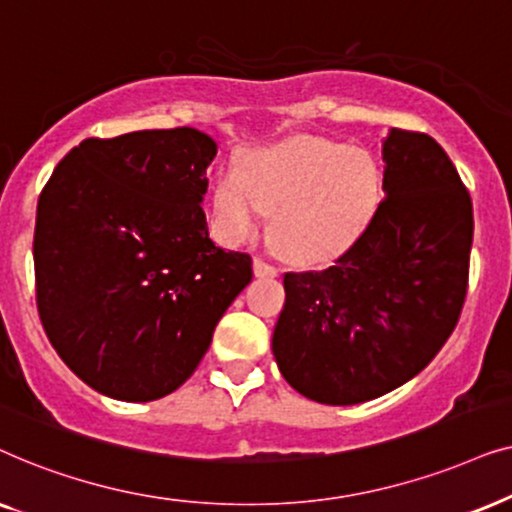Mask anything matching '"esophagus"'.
I'll list each match as a JSON object with an SVG mask.
<instances>
[{
    "instance_id": "34e87169",
    "label": "esophagus",
    "mask_w": 512,
    "mask_h": 512,
    "mask_svg": "<svg viewBox=\"0 0 512 512\" xmlns=\"http://www.w3.org/2000/svg\"><path fill=\"white\" fill-rule=\"evenodd\" d=\"M252 271H255L257 278H274L278 274L276 267H271L269 262L260 260V257H255V262H252Z\"/></svg>"
}]
</instances>
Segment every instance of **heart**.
<instances>
[{
	"mask_svg": "<svg viewBox=\"0 0 512 512\" xmlns=\"http://www.w3.org/2000/svg\"><path fill=\"white\" fill-rule=\"evenodd\" d=\"M384 194L379 161L363 147L299 135L250 152L213 187L222 238L243 243L271 213V243L295 262H320L356 241Z\"/></svg>",
	"mask_w": 512,
	"mask_h": 512,
	"instance_id": "b5f03b06",
	"label": "heart"
}]
</instances>
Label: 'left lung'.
<instances>
[{
	"mask_svg": "<svg viewBox=\"0 0 512 512\" xmlns=\"http://www.w3.org/2000/svg\"><path fill=\"white\" fill-rule=\"evenodd\" d=\"M384 201L323 271L285 274L271 339L297 393L323 405L379 398L424 370L452 335L468 288L473 203L426 133L381 142Z\"/></svg>",
	"mask_w": 512,
	"mask_h": 512,
	"instance_id": "1",
	"label": "left lung"
}]
</instances>
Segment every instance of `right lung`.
Wrapping results in <instances>:
<instances>
[{"label":"right lung","mask_w":512,"mask_h":512,"mask_svg":"<svg viewBox=\"0 0 512 512\" xmlns=\"http://www.w3.org/2000/svg\"><path fill=\"white\" fill-rule=\"evenodd\" d=\"M215 154L189 126L88 138L39 196V318L63 363L102 395L149 403L180 388L252 281L250 255L208 234Z\"/></svg>","instance_id":"1"}]
</instances>
